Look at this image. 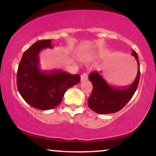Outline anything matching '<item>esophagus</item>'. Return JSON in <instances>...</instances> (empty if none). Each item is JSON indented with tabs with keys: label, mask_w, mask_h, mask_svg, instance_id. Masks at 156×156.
Listing matches in <instances>:
<instances>
[{
	"label": "esophagus",
	"mask_w": 156,
	"mask_h": 156,
	"mask_svg": "<svg viewBox=\"0 0 156 156\" xmlns=\"http://www.w3.org/2000/svg\"><path fill=\"white\" fill-rule=\"evenodd\" d=\"M87 79H88V74L87 73H83L80 76V80L81 81H84V80H87Z\"/></svg>",
	"instance_id": "obj_1"
}]
</instances>
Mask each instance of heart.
I'll use <instances>...</instances> for the list:
<instances>
[{
  "mask_svg": "<svg viewBox=\"0 0 156 156\" xmlns=\"http://www.w3.org/2000/svg\"><path fill=\"white\" fill-rule=\"evenodd\" d=\"M88 59H87V58H83V61H87Z\"/></svg>",
  "mask_w": 156,
  "mask_h": 156,
  "instance_id": "b5f03b06",
  "label": "heart"
}]
</instances>
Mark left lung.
Returning <instances> with one entry per match:
<instances>
[{"label": "left lung", "instance_id": "left-lung-1", "mask_svg": "<svg viewBox=\"0 0 156 156\" xmlns=\"http://www.w3.org/2000/svg\"><path fill=\"white\" fill-rule=\"evenodd\" d=\"M138 64V73L131 85L126 87H116L108 83L103 76L98 72L89 74V79L93 86L92 92L88 99L89 107L94 112L101 114H112L119 112L125 106L136 91L139 85L140 71L137 53L132 51Z\"/></svg>", "mask_w": 156, "mask_h": 156}]
</instances>
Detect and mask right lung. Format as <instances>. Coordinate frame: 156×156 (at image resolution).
I'll use <instances>...</instances> for the list:
<instances>
[{"instance_id":"add662e5","label":"right lung","mask_w":156,"mask_h":156,"mask_svg":"<svg viewBox=\"0 0 156 156\" xmlns=\"http://www.w3.org/2000/svg\"><path fill=\"white\" fill-rule=\"evenodd\" d=\"M51 40H39L23 53L17 74V89L26 102L39 110H50L62 101L64 93L80 80L79 75L60 69L44 70L39 64V53L52 48Z\"/></svg>"}]
</instances>
